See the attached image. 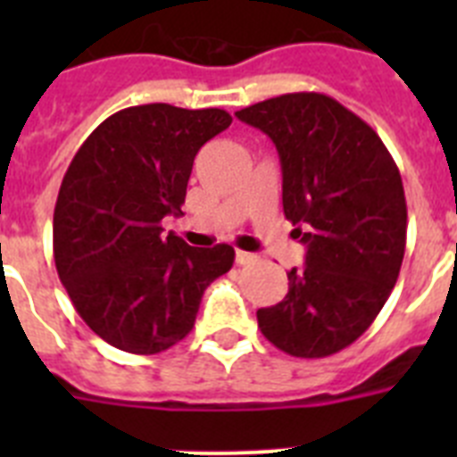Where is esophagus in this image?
I'll use <instances>...</instances> for the list:
<instances>
[{"label":"esophagus","instance_id":"1","mask_svg":"<svg viewBox=\"0 0 457 457\" xmlns=\"http://www.w3.org/2000/svg\"><path fill=\"white\" fill-rule=\"evenodd\" d=\"M256 261H258L256 253L242 252V249H237V252H236V263L237 265H252V263H256Z\"/></svg>","mask_w":457,"mask_h":457}]
</instances>
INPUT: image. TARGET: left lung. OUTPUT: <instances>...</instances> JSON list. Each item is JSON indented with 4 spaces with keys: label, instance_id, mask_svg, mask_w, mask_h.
I'll list each match as a JSON object with an SVG mask.
<instances>
[{
    "label": "left lung",
    "instance_id": "left-lung-1",
    "mask_svg": "<svg viewBox=\"0 0 457 457\" xmlns=\"http://www.w3.org/2000/svg\"><path fill=\"white\" fill-rule=\"evenodd\" d=\"M236 116L274 141L284 215L306 247L288 295L256 311L258 327L293 357H329L369 329L401 272V173L378 132L325 93H286Z\"/></svg>",
    "mask_w": 457,
    "mask_h": 457
}]
</instances>
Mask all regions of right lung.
Masks as SVG:
<instances>
[{
    "label": "right lung",
    "instance_id": "1",
    "mask_svg": "<svg viewBox=\"0 0 457 457\" xmlns=\"http://www.w3.org/2000/svg\"><path fill=\"white\" fill-rule=\"evenodd\" d=\"M224 109L167 103L120 109L72 157L54 205V263L82 320L132 354L169 350L192 332L201 297L231 270L228 245L162 236L183 215L194 157L231 125Z\"/></svg>",
    "mask_w": 457,
    "mask_h": 457
}]
</instances>
